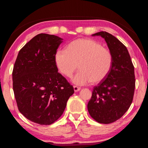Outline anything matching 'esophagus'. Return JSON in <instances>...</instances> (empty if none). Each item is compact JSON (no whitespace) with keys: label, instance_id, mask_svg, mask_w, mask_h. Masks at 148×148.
I'll return each mask as SVG.
<instances>
[{"label":"esophagus","instance_id":"obj_1","mask_svg":"<svg viewBox=\"0 0 148 148\" xmlns=\"http://www.w3.org/2000/svg\"><path fill=\"white\" fill-rule=\"evenodd\" d=\"M80 89H81V88H80V87H77V86H74V90L75 92L79 91Z\"/></svg>","mask_w":148,"mask_h":148}]
</instances>
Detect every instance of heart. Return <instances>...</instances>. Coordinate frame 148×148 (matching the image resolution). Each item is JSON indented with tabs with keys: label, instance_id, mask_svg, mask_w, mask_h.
I'll list each match as a JSON object with an SVG mask.
<instances>
[{
	"label": "heart",
	"instance_id": "heart-1",
	"mask_svg": "<svg viewBox=\"0 0 148 148\" xmlns=\"http://www.w3.org/2000/svg\"><path fill=\"white\" fill-rule=\"evenodd\" d=\"M54 61L59 71L68 77L79 66L80 71L72 80L76 85L84 86L106 78L113 64V55L94 40L79 38L69 43L66 50H57Z\"/></svg>",
	"mask_w": 148,
	"mask_h": 148
}]
</instances>
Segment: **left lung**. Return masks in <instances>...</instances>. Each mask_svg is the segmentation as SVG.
I'll use <instances>...</instances> for the list:
<instances>
[{"mask_svg":"<svg viewBox=\"0 0 148 148\" xmlns=\"http://www.w3.org/2000/svg\"><path fill=\"white\" fill-rule=\"evenodd\" d=\"M92 36L104 38L113 55V64L106 78L94 87L87 109L95 121L108 124L121 118L131 106L135 89L134 68L127 47L114 36L105 31Z\"/></svg>","mask_w":148,"mask_h":148,"instance_id":"left-lung-1","label":"left lung"}]
</instances>
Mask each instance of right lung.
Here are the masks:
<instances>
[{"label":"right lung","mask_w":148,"mask_h":148,"mask_svg":"<svg viewBox=\"0 0 148 148\" xmlns=\"http://www.w3.org/2000/svg\"><path fill=\"white\" fill-rule=\"evenodd\" d=\"M62 40L37 34L20 49L14 66L13 89L19 111L39 125L57 121L74 92L55 63V53Z\"/></svg>","instance_id":"add662e5"}]
</instances>
